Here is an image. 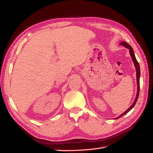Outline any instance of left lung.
Wrapping results in <instances>:
<instances>
[{
	"label": "left lung",
	"mask_w": 153,
	"mask_h": 153,
	"mask_svg": "<svg viewBox=\"0 0 153 153\" xmlns=\"http://www.w3.org/2000/svg\"><path fill=\"white\" fill-rule=\"evenodd\" d=\"M120 45H122V46H123L124 47L128 48L129 49V54H130V56L131 57V59H132V61L134 63V65H135V70H136V78H137V95H136V97H135V99L134 100V102H133L132 105L129 106V108L126 110V111L122 113V114H120L119 116L116 117V118H115L114 119H118L120 118V117L123 116V115H125L126 114L128 113V112L130 111V110L134 108V106L136 104V102H137V100L138 99V97H139V78H140V74H141V72H140V67H139V64L138 63V62L137 60V59H136L135 58V54L134 53V50H133L132 47L129 45L128 43H127L126 42H124V41H122L121 42V43H120Z\"/></svg>",
	"instance_id": "left-lung-1"
}]
</instances>
